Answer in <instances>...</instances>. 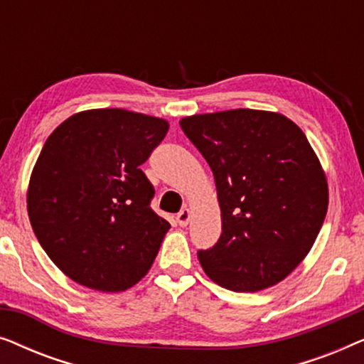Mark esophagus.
<instances>
[{"mask_svg": "<svg viewBox=\"0 0 364 364\" xmlns=\"http://www.w3.org/2000/svg\"><path fill=\"white\" fill-rule=\"evenodd\" d=\"M191 217H192L191 208H183V210L177 215V223L181 227H187L188 222H191Z\"/></svg>", "mask_w": 364, "mask_h": 364, "instance_id": "esophagus-1", "label": "esophagus"}]
</instances>
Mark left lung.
Listing matches in <instances>:
<instances>
[{"label": "left lung", "mask_w": 364, "mask_h": 364, "mask_svg": "<svg viewBox=\"0 0 364 364\" xmlns=\"http://www.w3.org/2000/svg\"><path fill=\"white\" fill-rule=\"evenodd\" d=\"M181 127L213 172L222 235L198 252L227 290L260 291L290 275L315 243L328 210L320 159L291 119L258 109L193 114Z\"/></svg>", "instance_id": "1"}]
</instances>
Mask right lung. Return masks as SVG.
Wrapping results in <instances>:
<instances>
[{"instance_id":"1","label":"right lung","mask_w":364,"mask_h":364,"mask_svg":"<svg viewBox=\"0 0 364 364\" xmlns=\"http://www.w3.org/2000/svg\"><path fill=\"white\" fill-rule=\"evenodd\" d=\"M168 131L166 119L127 109L73 114L51 132L26 193L39 243L64 275L117 293L151 270L171 228L151 208L139 166Z\"/></svg>"}]
</instances>
